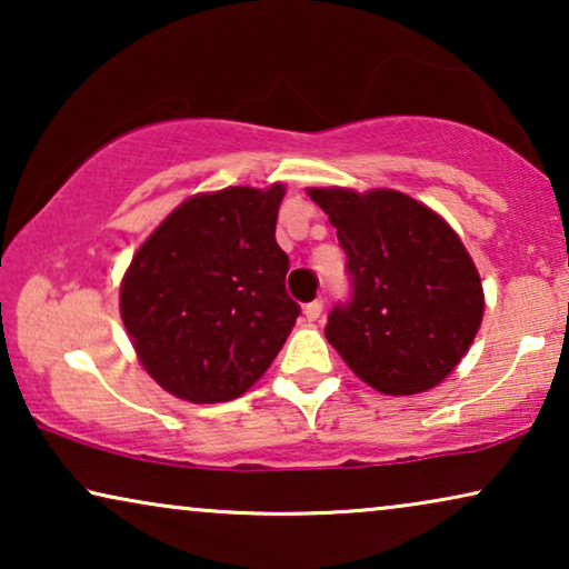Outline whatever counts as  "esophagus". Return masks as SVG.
Returning a JSON list of instances; mask_svg holds the SVG:
<instances>
[{"mask_svg":"<svg viewBox=\"0 0 569 569\" xmlns=\"http://www.w3.org/2000/svg\"><path fill=\"white\" fill-rule=\"evenodd\" d=\"M321 313H323V300L321 298L313 300V302H308V306H306L308 321H318V318H321Z\"/></svg>","mask_w":569,"mask_h":569,"instance_id":"obj_1","label":"esophagus"}]
</instances>
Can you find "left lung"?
Returning <instances> with one entry per match:
<instances>
[{
	"mask_svg": "<svg viewBox=\"0 0 569 569\" xmlns=\"http://www.w3.org/2000/svg\"><path fill=\"white\" fill-rule=\"evenodd\" d=\"M347 253L352 295L326 339L355 376L388 396L438 386L485 316L479 271L450 224L407 193L310 189Z\"/></svg>",
	"mask_w": 569,
	"mask_h": 569,
	"instance_id": "obj_1",
	"label": "left lung"
}]
</instances>
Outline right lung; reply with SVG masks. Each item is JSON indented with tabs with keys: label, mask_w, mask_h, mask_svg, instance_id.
<instances>
[{
	"label": "right lung",
	"mask_w": 569,
	"mask_h": 569,
	"mask_svg": "<svg viewBox=\"0 0 569 569\" xmlns=\"http://www.w3.org/2000/svg\"><path fill=\"white\" fill-rule=\"evenodd\" d=\"M284 186H232L173 209L121 284V318L144 370L178 399H238L290 337L300 306L277 246Z\"/></svg>",
	"instance_id": "right-lung-1"
}]
</instances>
